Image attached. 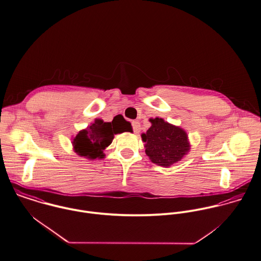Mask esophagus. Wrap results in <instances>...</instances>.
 <instances>
[{"label":"esophagus","mask_w":261,"mask_h":261,"mask_svg":"<svg viewBox=\"0 0 261 261\" xmlns=\"http://www.w3.org/2000/svg\"><path fill=\"white\" fill-rule=\"evenodd\" d=\"M132 128H133V131L134 133H139L140 131V123L138 121H133L132 122Z\"/></svg>","instance_id":"obj_1"}]
</instances>
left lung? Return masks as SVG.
Here are the masks:
<instances>
[{
	"label": "left lung",
	"instance_id": "1",
	"mask_svg": "<svg viewBox=\"0 0 261 261\" xmlns=\"http://www.w3.org/2000/svg\"><path fill=\"white\" fill-rule=\"evenodd\" d=\"M151 127L141 135L145 153L157 165L170 166L179 161L190 150L187 132L165 122L162 118L150 119Z\"/></svg>",
	"mask_w": 261,
	"mask_h": 261
}]
</instances>
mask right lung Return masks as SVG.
Wrapping results in <instances>:
<instances>
[{
    "label": "right lung",
    "mask_w": 261,
    "mask_h": 261,
    "mask_svg": "<svg viewBox=\"0 0 261 261\" xmlns=\"http://www.w3.org/2000/svg\"><path fill=\"white\" fill-rule=\"evenodd\" d=\"M114 121V120H113ZM118 124H122V130L112 122L96 119L87 129L80 131L72 140L73 150L80 156L89 159L104 158V150L112 143L114 135L125 131H132L131 124L124 118H118Z\"/></svg>",
    "instance_id": "obj_1"
}]
</instances>
